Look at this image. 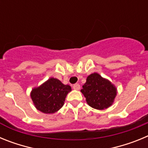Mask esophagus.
<instances>
[{"instance_id":"obj_1","label":"esophagus","mask_w":148,"mask_h":148,"mask_svg":"<svg viewBox=\"0 0 148 148\" xmlns=\"http://www.w3.org/2000/svg\"><path fill=\"white\" fill-rule=\"evenodd\" d=\"M73 87L74 90H79L81 88V86H80V84H74V85L73 86Z\"/></svg>"}]
</instances>
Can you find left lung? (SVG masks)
<instances>
[{"mask_svg": "<svg viewBox=\"0 0 148 148\" xmlns=\"http://www.w3.org/2000/svg\"><path fill=\"white\" fill-rule=\"evenodd\" d=\"M87 104L92 108L104 110L113 104L116 95V89L98 73H92L87 78L81 90Z\"/></svg>", "mask_w": 148, "mask_h": 148, "instance_id": "8db88e82", "label": "left lung"}]
</instances>
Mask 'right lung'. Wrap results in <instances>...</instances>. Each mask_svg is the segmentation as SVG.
I'll list each match as a JSON object with an SVG mask.
<instances>
[{
  "label": "right lung",
  "mask_w": 148,
  "mask_h": 148,
  "mask_svg": "<svg viewBox=\"0 0 148 148\" xmlns=\"http://www.w3.org/2000/svg\"><path fill=\"white\" fill-rule=\"evenodd\" d=\"M70 91V86L51 78L39 87L33 89L31 98L38 110L44 113H54L62 108L65 98Z\"/></svg>",
  "instance_id": "obj_1"
}]
</instances>
